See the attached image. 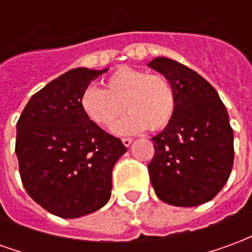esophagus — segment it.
Here are the masks:
<instances>
[{"label":"esophagus","mask_w":252,"mask_h":252,"mask_svg":"<svg viewBox=\"0 0 252 252\" xmlns=\"http://www.w3.org/2000/svg\"><path fill=\"white\" fill-rule=\"evenodd\" d=\"M121 142H123V144H124L126 147H129L132 143V139L131 137H124V139H121Z\"/></svg>","instance_id":"1"}]
</instances>
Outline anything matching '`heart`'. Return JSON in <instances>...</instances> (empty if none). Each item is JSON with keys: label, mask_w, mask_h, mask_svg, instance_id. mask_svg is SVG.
Segmentation results:
<instances>
[{"label": "heart", "mask_w": 252, "mask_h": 252, "mask_svg": "<svg viewBox=\"0 0 252 252\" xmlns=\"http://www.w3.org/2000/svg\"><path fill=\"white\" fill-rule=\"evenodd\" d=\"M83 115L98 126H112L115 135H135L147 128L157 131L167 126L175 112V94L169 81L158 74L121 67L106 81L105 90L88 86L81 94Z\"/></svg>", "instance_id": "obj_1"}]
</instances>
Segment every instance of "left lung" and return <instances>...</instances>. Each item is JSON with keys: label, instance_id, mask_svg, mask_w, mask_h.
I'll list each match as a JSON object with an SVG mask.
<instances>
[{"label": "left lung", "instance_id": "left-lung-1", "mask_svg": "<svg viewBox=\"0 0 252 252\" xmlns=\"http://www.w3.org/2000/svg\"><path fill=\"white\" fill-rule=\"evenodd\" d=\"M148 67L160 72L174 90L175 112L153 137L150 180L163 202L197 206L222 189L233 166V131L215 88L182 63L158 57Z\"/></svg>", "mask_w": 252, "mask_h": 252}]
</instances>
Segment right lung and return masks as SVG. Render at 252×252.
<instances>
[{
    "label": "right lung",
    "instance_id": "obj_1",
    "mask_svg": "<svg viewBox=\"0 0 252 252\" xmlns=\"http://www.w3.org/2000/svg\"><path fill=\"white\" fill-rule=\"evenodd\" d=\"M108 68H72L33 94L17 121L16 155L27 193L62 219L86 216L109 201L112 170L126 151L83 115L79 98Z\"/></svg>",
    "mask_w": 252,
    "mask_h": 252
}]
</instances>
